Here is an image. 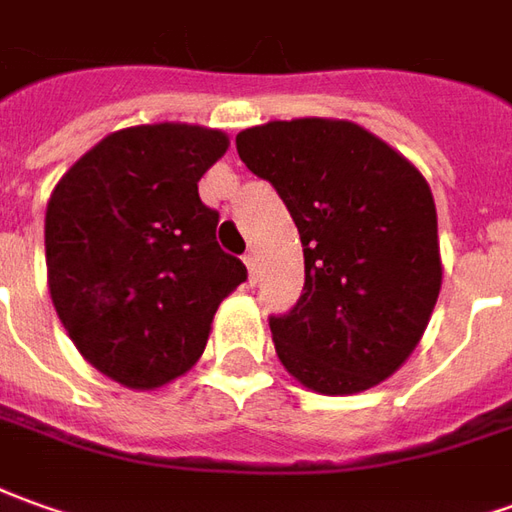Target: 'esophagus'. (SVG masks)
<instances>
[{"label": "esophagus", "instance_id": "34e87169", "mask_svg": "<svg viewBox=\"0 0 512 512\" xmlns=\"http://www.w3.org/2000/svg\"><path fill=\"white\" fill-rule=\"evenodd\" d=\"M242 262H245V267H248V278H250V284L256 281V253H245L242 256Z\"/></svg>", "mask_w": 512, "mask_h": 512}]
</instances>
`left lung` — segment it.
<instances>
[{
	"label": "left lung",
	"mask_w": 512,
	"mask_h": 512,
	"mask_svg": "<svg viewBox=\"0 0 512 512\" xmlns=\"http://www.w3.org/2000/svg\"><path fill=\"white\" fill-rule=\"evenodd\" d=\"M298 225L303 292L270 315L281 365L315 393L351 396L401 368L440 292L438 214L424 175L354 122L292 119L236 136Z\"/></svg>",
	"instance_id": "1"
}]
</instances>
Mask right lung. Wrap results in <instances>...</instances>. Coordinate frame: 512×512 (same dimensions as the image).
<instances>
[{
    "mask_svg": "<svg viewBox=\"0 0 512 512\" xmlns=\"http://www.w3.org/2000/svg\"><path fill=\"white\" fill-rule=\"evenodd\" d=\"M225 150V133L197 125L116 130L49 197L55 312L77 351L125 387L153 390L192 368L217 306L248 278L197 195Z\"/></svg>",
    "mask_w": 512,
    "mask_h": 512,
    "instance_id": "right-lung-1",
    "label": "right lung"
}]
</instances>
